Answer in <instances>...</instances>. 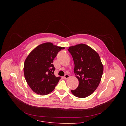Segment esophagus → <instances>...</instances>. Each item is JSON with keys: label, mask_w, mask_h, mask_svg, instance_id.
Here are the masks:
<instances>
[{"label": "esophagus", "mask_w": 126, "mask_h": 126, "mask_svg": "<svg viewBox=\"0 0 126 126\" xmlns=\"http://www.w3.org/2000/svg\"><path fill=\"white\" fill-rule=\"evenodd\" d=\"M69 75H68V74H65V76H64V78H65V79H68L69 78Z\"/></svg>", "instance_id": "obj_1"}]
</instances>
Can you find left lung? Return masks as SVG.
<instances>
[{
  "mask_svg": "<svg viewBox=\"0 0 126 126\" xmlns=\"http://www.w3.org/2000/svg\"><path fill=\"white\" fill-rule=\"evenodd\" d=\"M75 64L74 73L79 81V86L72 90L76 97L85 98L92 94L100 82L103 65L98 54L89 46L80 44L69 47Z\"/></svg>",
  "mask_w": 126,
  "mask_h": 126,
  "instance_id": "8db88e82",
  "label": "left lung"
}]
</instances>
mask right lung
Segmentation results:
<instances>
[{"label":"right lung","mask_w":126,"mask_h":126,"mask_svg":"<svg viewBox=\"0 0 126 126\" xmlns=\"http://www.w3.org/2000/svg\"><path fill=\"white\" fill-rule=\"evenodd\" d=\"M64 48L50 42L43 43L32 50L26 59L24 65L25 78L37 94L44 95L54 90L61 77L54 75L53 60L58 53Z\"/></svg>","instance_id":"obj_1"}]
</instances>
